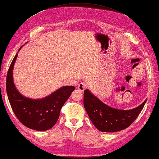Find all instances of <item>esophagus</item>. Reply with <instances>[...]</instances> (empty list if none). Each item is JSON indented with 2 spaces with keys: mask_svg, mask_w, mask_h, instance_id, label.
Here are the masks:
<instances>
[{
  "mask_svg": "<svg viewBox=\"0 0 159 159\" xmlns=\"http://www.w3.org/2000/svg\"><path fill=\"white\" fill-rule=\"evenodd\" d=\"M86 88H87V84H86L85 82H80V84L77 85V89L80 91H84Z\"/></svg>",
  "mask_w": 159,
  "mask_h": 159,
  "instance_id": "obj_1",
  "label": "esophagus"
}]
</instances>
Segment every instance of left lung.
Wrapping results in <instances>:
<instances>
[{
	"label": "left lung",
	"instance_id": "1",
	"mask_svg": "<svg viewBox=\"0 0 159 159\" xmlns=\"http://www.w3.org/2000/svg\"><path fill=\"white\" fill-rule=\"evenodd\" d=\"M146 101L131 110H118L105 104L89 89L84 91L85 110L94 126L102 132L114 133L126 129L138 117Z\"/></svg>",
	"mask_w": 159,
	"mask_h": 159
}]
</instances>
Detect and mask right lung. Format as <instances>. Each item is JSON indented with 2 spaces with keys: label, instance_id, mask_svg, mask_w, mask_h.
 Masks as SVG:
<instances>
[{
  "label": "right lung",
  "instance_id": "right-lung-1",
  "mask_svg": "<svg viewBox=\"0 0 159 159\" xmlns=\"http://www.w3.org/2000/svg\"><path fill=\"white\" fill-rule=\"evenodd\" d=\"M17 56L16 54L12 60L7 75L6 91L11 107L25 126L39 131L49 130L57 123L61 107L75 90V87L65 86L40 99L24 96L16 89L13 80V68Z\"/></svg>",
  "mask_w": 159,
  "mask_h": 159
}]
</instances>
